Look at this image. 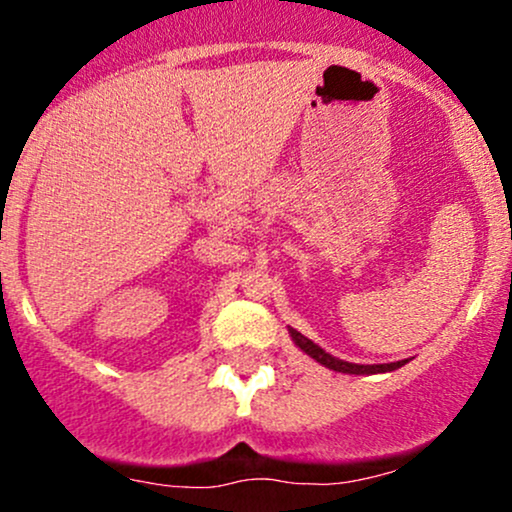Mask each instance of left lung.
<instances>
[{
    "label": "left lung",
    "instance_id": "1",
    "mask_svg": "<svg viewBox=\"0 0 512 512\" xmlns=\"http://www.w3.org/2000/svg\"><path fill=\"white\" fill-rule=\"evenodd\" d=\"M289 334L291 339L296 342V346L301 351H305L310 358H315L320 366L330 368V370H337V373H349V375H373V373H390V370H397L402 368L407 361H397V363H375V366H361V363H349V361H342V358L327 354L325 349H320L315 342H310L308 337H303L301 332L293 330L289 327Z\"/></svg>",
    "mask_w": 512,
    "mask_h": 512
}]
</instances>
